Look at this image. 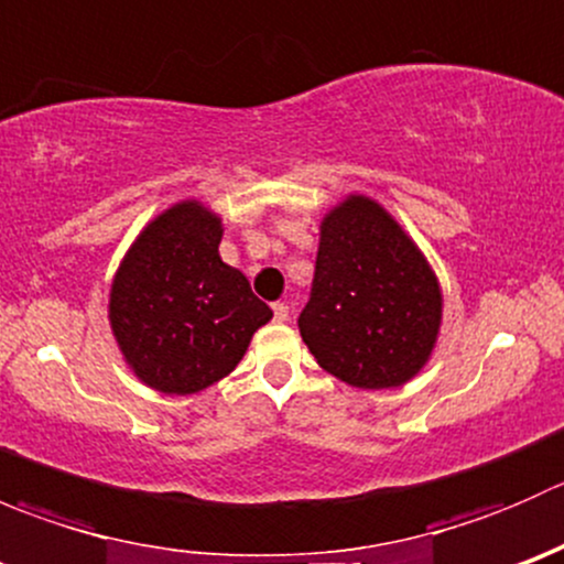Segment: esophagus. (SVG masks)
I'll return each mask as SVG.
<instances>
[{
	"mask_svg": "<svg viewBox=\"0 0 564 564\" xmlns=\"http://www.w3.org/2000/svg\"><path fill=\"white\" fill-rule=\"evenodd\" d=\"M272 314H275V322H289V305L272 303Z\"/></svg>",
	"mask_w": 564,
	"mask_h": 564,
	"instance_id": "obj_1",
	"label": "esophagus"
}]
</instances>
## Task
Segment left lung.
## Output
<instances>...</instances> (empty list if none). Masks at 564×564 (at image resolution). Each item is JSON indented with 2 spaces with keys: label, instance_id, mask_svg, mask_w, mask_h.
Wrapping results in <instances>:
<instances>
[{
  "label": "left lung",
  "instance_id": "8db88e82",
  "mask_svg": "<svg viewBox=\"0 0 564 564\" xmlns=\"http://www.w3.org/2000/svg\"><path fill=\"white\" fill-rule=\"evenodd\" d=\"M297 327L318 366L351 388H401L429 362L442 327L440 281L382 204L351 193L324 215Z\"/></svg>",
  "mask_w": 564,
  "mask_h": 564
}]
</instances>
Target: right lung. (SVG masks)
Listing matches in <instances>:
<instances>
[{"instance_id":"add662e5","label":"right lung","mask_w":564,"mask_h":564,"mask_svg":"<svg viewBox=\"0 0 564 564\" xmlns=\"http://www.w3.org/2000/svg\"><path fill=\"white\" fill-rule=\"evenodd\" d=\"M224 224L196 198L141 229L108 294V322L130 371L166 395H193L229 377L272 311L220 259Z\"/></svg>"}]
</instances>
